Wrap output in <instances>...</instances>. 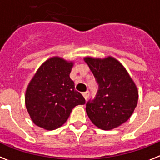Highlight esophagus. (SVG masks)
Returning a JSON list of instances; mask_svg holds the SVG:
<instances>
[{
	"instance_id": "esophagus-1",
	"label": "esophagus",
	"mask_w": 160,
	"mask_h": 160,
	"mask_svg": "<svg viewBox=\"0 0 160 160\" xmlns=\"http://www.w3.org/2000/svg\"><path fill=\"white\" fill-rule=\"evenodd\" d=\"M89 95H90V92H88V91H87V92H83L82 93V96H84V98H85L86 100H88V98L89 97Z\"/></svg>"
}]
</instances>
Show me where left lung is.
<instances>
[{"label": "left lung", "instance_id": "left-lung-1", "mask_svg": "<svg viewBox=\"0 0 160 160\" xmlns=\"http://www.w3.org/2000/svg\"><path fill=\"white\" fill-rule=\"evenodd\" d=\"M84 60L98 84L95 99L86 105L88 117L102 130L115 128L130 118L137 106L138 91L135 83L114 58L86 57Z\"/></svg>", "mask_w": 160, "mask_h": 160}]
</instances>
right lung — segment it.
<instances>
[{
	"mask_svg": "<svg viewBox=\"0 0 160 160\" xmlns=\"http://www.w3.org/2000/svg\"><path fill=\"white\" fill-rule=\"evenodd\" d=\"M72 65L62 58H51L40 66L28 86L25 105L37 126L50 131L58 128L76 105L86 103L69 77Z\"/></svg>",
	"mask_w": 160,
	"mask_h": 160,
	"instance_id": "right-lung-1",
	"label": "right lung"
}]
</instances>
